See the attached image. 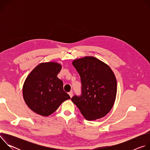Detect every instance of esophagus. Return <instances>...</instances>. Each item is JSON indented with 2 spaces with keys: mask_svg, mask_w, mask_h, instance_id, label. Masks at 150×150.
<instances>
[{
  "mask_svg": "<svg viewBox=\"0 0 150 150\" xmlns=\"http://www.w3.org/2000/svg\"><path fill=\"white\" fill-rule=\"evenodd\" d=\"M68 94H69V96H70L71 97H72V96H73V93H72V91H70Z\"/></svg>",
  "mask_w": 150,
  "mask_h": 150,
  "instance_id": "obj_1",
  "label": "esophagus"
}]
</instances>
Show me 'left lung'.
Returning a JSON list of instances; mask_svg holds the SVG:
<instances>
[{
  "mask_svg": "<svg viewBox=\"0 0 150 150\" xmlns=\"http://www.w3.org/2000/svg\"><path fill=\"white\" fill-rule=\"evenodd\" d=\"M72 65L79 74L81 94L71 100L88 120L101 118L114 104L117 82L110 67L94 57L77 59Z\"/></svg>",
  "mask_w": 150,
  "mask_h": 150,
  "instance_id": "1",
  "label": "left lung"
}]
</instances>
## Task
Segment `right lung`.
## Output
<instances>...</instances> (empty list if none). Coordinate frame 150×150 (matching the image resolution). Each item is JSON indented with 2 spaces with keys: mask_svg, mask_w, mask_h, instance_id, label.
<instances>
[{
  "mask_svg": "<svg viewBox=\"0 0 150 150\" xmlns=\"http://www.w3.org/2000/svg\"><path fill=\"white\" fill-rule=\"evenodd\" d=\"M61 65L54 62L41 63L26 78L23 97L28 108L35 113L47 116L71 97L63 90V82L57 77Z\"/></svg>",
  "mask_w": 150,
  "mask_h": 150,
  "instance_id": "add662e5",
  "label": "right lung"
}]
</instances>
